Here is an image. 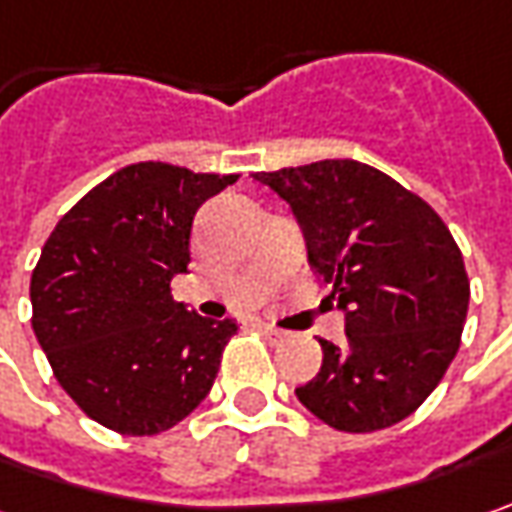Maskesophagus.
I'll return each instance as SVG.
<instances>
[{"instance_id": "34e87169", "label": "esophagus", "mask_w": 512, "mask_h": 512, "mask_svg": "<svg viewBox=\"0 0 512 512\" xmlns=\"http://www.w3.org/2000/svg\"><path fill=\"white\" fill-rule=\"evenodd\" d=\"M260 332H263V335H266L269 341H275V344H278V341H286V335H289V332L278 329L275 323H266V321L260 323Z\"/></svg>"}]
</instances>
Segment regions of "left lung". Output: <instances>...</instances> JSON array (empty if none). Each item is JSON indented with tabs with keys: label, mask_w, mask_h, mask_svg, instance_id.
<instances>
[{
	"label": "left lung",
	"mask_w": 512,
	"mask_h": 512,
	"mask_svg": "<svg viewBox=\"0 0 512 512\" xmlns=\"http://www.w3.org/2000/svg\"><path fill=\"white\" fill-rule=\"evenodd\" d=\"M292 206L309 263L346 312V341H321V372L295 389L323 424L375 433L404 421L453 364L470 278L444 220L358 160L260 171Z\"/></svg>",
	"instance_id": "8db88e82"
}]
</instances>
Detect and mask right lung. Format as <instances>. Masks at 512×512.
I'll return each instance as SVG.
<instances>
[{"mask_svg":"<svg viewBox=\"0 0 512 512\" xmlns=\"http://www.w3.org/2000/svg\"><path fill=\"white\" fill-rule=\"evenodd\" d=\"M237 174L168 163L114 171L62 214L31 275L34 335L79 410L120 435H157L209 395L237 323L171 298L197 209Z\"/></svg>","mask_w":512,"mask_h":512,"instance_id":"add662e5","label":"right lung"}]
</instances>
